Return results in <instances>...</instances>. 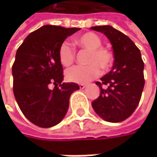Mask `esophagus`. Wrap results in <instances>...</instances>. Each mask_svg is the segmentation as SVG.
Here are the masks:
<instances>
[{
  "label": "esophagus",
  "mask_w": 157,
  "mask_h": 157,
  "mask_svg": "<svg viewBox=\"0 0 157 157\" xmlns=\"http://www.w3.org/2000/svg\"><path fill=\"white\" fill-rule=\"evenodd\" d=\"M86 87V84H79V88L80 89H84Z\"/></svg>",
  "instance_id": "1"
}]
</instances>
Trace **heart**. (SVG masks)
<instances>
[{
  "label": "heart",
  "instance_id": "heart-1",
  "mask_svg": "<svg viewBox=\"0 0 157 157\" xmlns=\"http://www.w3.org/2000/svg\"><path fill=\"white\" fill-rule=\"evenodd\" d=\"M75 43L80 49L88 52L85 66H75L67 70V80L74 83L87 82L100 73V69L106 71L113 63V55L108 49L102 47V41L97 34L86 32L75 38ZM58 59L63 66H70L75 62L76 52L67 42L62 43L58 48Z\"/></svg>",
  "mask_w": 157,
  "mask_h": 157
}]
</instances>
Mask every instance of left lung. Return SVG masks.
<instances>
[{"label":"left lung","instance_id":"obj_1","mask_svg":"<svg viewBox=\"0 0 157 157\" xmlns=\"http://www.w3.org/2000/svg\"><path fill=\"white\" fill-rule=\"evenodd\" d=\"M92 29L104 33L113 50V65L100 81V96L92 102L94 111L109 122H121L135 112L142 97L145 79L140 50L128 36L109 25Z\"/></svg>","mask_w":157,"mask_h":157}]
</instances>
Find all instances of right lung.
Instances as JSON below:
<instances>
[{
  "mask_svg": "<svg viewBox=\"0 0 157 157\" xmlns=\"http://www.w3.org/2000/svg\"><path fill=\"white\" fill-rule=\"evenodd\" d=\"M79 28L44 25L29 34L17 49L12 66L13 92L21 111L41 128L58 124L66 114L71 94L79 86L62 83L58 48ZM55 86L53 90L50 84Z\"/></svg>",
  "mask_w": 157,
  "mask_h": 157,
  "instance_id": "obj_1",
  "label": "right lung"
}]
</instances>
